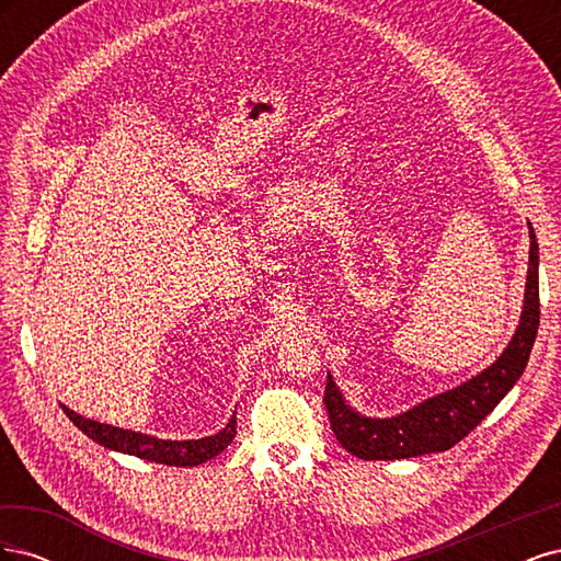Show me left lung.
Listing matches in <instances>:
<instances>
[{"mask_svg":"<svg viewBox=\"0 0 561 561\" xmlns=\"http://www.w3.org/2000/svg\"><path fill=\"white\" fill-rule=\"evenodd\" d=\"M529 239V271H526L519 325L499 360L466 383L423 400L412 410L390 419H371L355 412L328 375L322 400H325L330 426L339 445L365 461H396V458L447 451L461 443L472 428H478L486 414L494 412V407L522 377L538 334V243L531 225Z\"/></svg>","mask_w":561,"mask_h":561,"instance_id":"obj_1","label":"left lung"}]
</instances>
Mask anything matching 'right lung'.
I'll use <instances>...</instances> for the list:
<instances>
[{
	"label": "right lung",
	"instance_id": "obj_1",
	"mask_svg": "<svg viewBox=\"0 0 561 561\" xmlns=\"http://www.w3.org/2000/svg\"><path fill=\"white\" fill-rule=\"evenodd\" d=\"M62 412L70 416L75 426L89 435L93 443L103 445L107 449L122 451L145 458V461H154L163 466H178V468H192L210 461L217 454H222L231 439L236 437V414L229 419L227 426L208 437L201 439H159L145 433H135V431H124L110 426V423H98L93 419H83L81 414L72 412L70 407L62 404Z\"/></svg>",
	"mask_w": 561,
	"mask_h": 561
}]
</instances>
